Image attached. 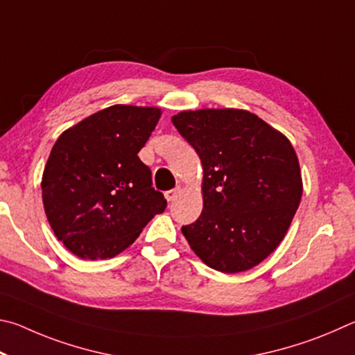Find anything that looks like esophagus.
<instances>
[{
    "instance_id": "1",
    "label": "esophagus",
    "mask_w": 355,
    "mask_h": 355,
    "mask_svg": "<svg viewBox=\"0 0 355 355\" xmlns=\"http://www.w3.org/2000/svg\"><path fill=\"white\" fill-rule=\"evenodd\" d=\"M179 193H181V187H176V189H173V190H168V191H165V198H166V201H168V202L176 201V198L179 196Z\"/></svg>"
}]
</instances>
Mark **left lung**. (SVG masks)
Segmentation results:
<instances>
[{
	"label": "left lung",
	"mask_w": 355,
	"mask_h": 355,
	"mask_svg": "<svg viewBox=\"0 0 355 355\" xmlns=\"http://www.w3.org/2000/svg\"><path fill=\"white\" fill-rule=\"evenodd\" d=\"M202 164V212L182 226L191 250L221 272L259 265L287 234L302 196L300 162L285 135L239 109L171 118Z\"/></svg>",
	"instance_id": "obj_1"
}]
</instances>
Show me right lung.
I'll return each instance as SVG.
<instances>
[{
  "instance_id": "add662e5",
  "label": "right lung",
  "mask_w": 355,
  "mask_h": 355,
  "mask_svg": "<svg viewBox=\"0 0 355 355\" xmlns=\"http://www.w3.org/2000/svg\"><path fill=\"white\" fill-rule=\"evenodd\" d=\"M157 107L110 105L54 143L42 179L43 206L60 241L80 259H107L134 243L166 200L139 154Z\"/></svg>"
}]
</instances>
